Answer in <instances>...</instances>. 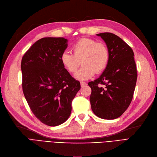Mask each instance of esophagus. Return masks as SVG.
Returning <instances> with one entry per match:
<instances>
[{"mask_svg":"<svg viewBox=\"0 0 157 157\" xmlns=\"http://www.w3.org/2000/svg\"><path fill=\"white\" fill-rule=\"evenodd\" d=\"M86 83L85 82H80V86H81L82 87H83V86H86Z\"/></svg>","mask_w":157,"mask_h":157,"instance_id":"34e87169","label":"esophagus"}]
</instances>
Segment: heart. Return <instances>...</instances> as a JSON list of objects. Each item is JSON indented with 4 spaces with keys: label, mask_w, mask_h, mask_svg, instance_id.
I'll return each mask as SVG.
<instances>
[{
    "label": "heart",
    "mask_w": 157,
    "mask_h": 157,
    "mask_svg": "<svg viewBox=\"0 0 157 157\" xmlns=\"http://www.w3.org/2000/svg\"><path fill=\"white\" fill-rule=\"evenodd\" d=\"M73 54L63 52L61 62L70 73H75L80 65H83L75 75L78 80H87L97 73H100L107 67L109 60V52L103 42H97L92 39L83 38L73 46Z\"/></svg>",
    "instance_id": "b5f03b06"
}]
</instances>
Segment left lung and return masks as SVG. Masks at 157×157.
I'll list each match as a JSON object with an SVG mask.
<instances>
[{"mask_svg": "<svg viewBox=\"0 0 157 157\" xmlns=\"http://www.w3.org/2000/svg\"><path fill=\"white\" fill-rule=\"evenodd\" d=\"M105 41L109 60L99 77L88 82L92 89L91 108L97 117L112 120L121 117L129 107L137 80L134 54L131 47L111 33L97 34Z\"/></svg>", "mask_w": 157, "mask_h": 157, "instance_id": "8db88e82", "label": "left lung"}]
</instances>
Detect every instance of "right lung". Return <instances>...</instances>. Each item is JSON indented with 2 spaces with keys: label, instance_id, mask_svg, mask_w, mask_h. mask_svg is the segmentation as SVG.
I'll list each match as a JSON object with an SVG mask.
<instances>
[{
  "label": "right lung",
  "instance_id": "add662e5",
  "mask_svg": "<svg viewBox=\"0 0 157 157\" xmlns=\"http://www.w3.org/2000/svg\"><path fill=\"white\" fill-rule=\"evenodd\" d=\"M63 37L37 40L23 56L22 88L35 116L43 124L56 126L68 119L71 103L80 89L61 62L67 47Z\"/></svg>",
  "mask_w": 157,
  "mask_h": 157
}]
</instances>
